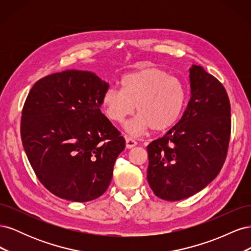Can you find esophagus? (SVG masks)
I'll return each instance as SVG.
<instances>
[{"mask_svg":"<svg viewBox=\"0 0 251 251\" xmlns=\"http://www.w3.org/2000/svg\"><path fill=\"white\" fill-rule=\"evenodd\" d=\"M126 146L127 149H132V148L137 146V141L133 139L132 137H126Z\"/></svg>","mask_w":251,"mask_h":251,"instance_id":"obj_1","label":"esophagus"}]
</instances>
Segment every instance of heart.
I'll return each mask as SVG.
<instances>
[{"mask_svg": "<svg viewBox=\"0 0 251 251\" xmlns=\"http://www.w3.org/2000/svg\"><path fill=\"white\" fill-rule=\"evenodd\" d=\"M121 87H110L102 96L105 116L121 124L133 115L137 105L139 116L126 126L128 133L140 134L148 128L168 130L179 119L185 103L181 81L159 68L148 67L126 74Z\"/></svg>", "mask_w": 251, "mask_h": 251, "instance_id": "obj_1", "label": "heart"}]
</instances>
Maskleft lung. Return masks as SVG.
I'll return each mask as SVG.
<instances>
[{
	"label": "left lung",
	"instance_id": "obj_1",
	"mask_svg": "<svg viewBox=\"0 0 251 251\" xmlns=\"http://www.w3.org/2000/svg\"><path fill=\"white\" fill-rule=\"evenodd\" d=\"M189 72L192 96L183 115L147 148L148 182L166 201L188 198L208 185L228 151L231 114L226 90L201 66Z\"/></svg>",
	"mask_w": 251,
	"mask_h": 251
}]
</instances>
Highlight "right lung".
Returning <instances> with one entry per match:
<instances>
[{
    "label": "right lung",
    "mask_w": 251,
    "mask_h": 251,
    "mask_svg": "<svg viewBox=\"0 0 251 251\" xmlns=\"http://www.w3.org/2000/svg\"><path fill=\"white\" fill-rule=\"evenodd\" d=\"M109 83L68 70L37 80L22 111L21 138L37 179L58 198L87 202L107 191L126 140L100 111Z\"/></svg>",
    "instance_id": "obj_1"
}]
</instances>
